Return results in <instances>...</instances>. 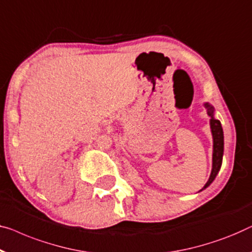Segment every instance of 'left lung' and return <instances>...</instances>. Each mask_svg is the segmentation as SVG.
I'll use <instances>...</instances> for the list:
<instances>
[{
	"label": "left lung",
	"instance_id": "1",
	"mask_svg": "<svg viewBox=\"0 0 252 252\" xmlns=\"http://www.w3.org/2000/svg\"><path fill=\"white\" fill-rule=\"evenodd\" d=\"M205 107L207 108L208 115H209L211 118L210 128H211V133H213V138H214V152H213V169H211L209 180H208V182L206 183L205 187L202 188V189L208 188L211 183H213L215 177H216L218 171H220V166H221V160H223V152H224V134H223V128H221L220 122L214 118L213 105H210L209 103H205Z\"/></svg>",
	"mask_w": 252,
	"mask_h": 252
}]
</instances>
